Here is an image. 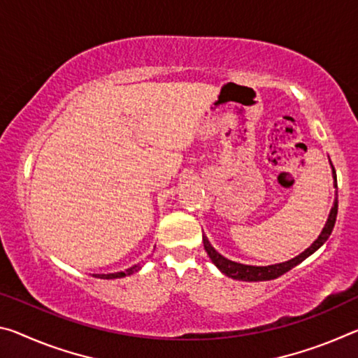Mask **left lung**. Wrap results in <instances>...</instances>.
Instances as JSON below:
<instances>
[{
    "instance_id": "left-lung-1",
    "label": "left lung",
    "mask_w": 358,
    "mask_h": 358,
    "mask_svg": "<svg viewBox=\"0 0 358 358\" xmlns=\"http://www.w3.org/2000/svg\"><path fill=\"white\" fill-rule=\"evenodd\" d=\"M333 178H334V188H338L336 183V172L333 169ZM336 215H338V192L336 197H334L333 207L330 210V215H328V220L323 229L320 232V236L317 237L315 242L312 243L309 248H306L303 253H299L298 257H294L292 259L285 261V263H279V264H271V266H248V264H241L236 263V261H231L228 258H224L223 255H220L215 248L210 245V242L206 236H202L203 241V248H206L207 255L212 259V263L217 266V268L223 272L224 275L231 277V279L236 280H243V282H261V280H272L280 277L282 274L290 271L294 266H298L301 261H304L308 257H310L312 253L323 245L327 242L328 237H330L331 231L334 228V223H336Z\"/></svg>"
}]
</instances>
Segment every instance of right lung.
I'll list each match as a JSON object with an SVG mask.
<instances>
[{"label":"right lung","instance_id":"1","mask_svg":"<svg viewBox=\"0 0 358 358\" xmlns=\"http://www.w3.org/2000/svg\"><path fill=\"white\" fill-rule=\"evenodd\" d=\"M138 271H140V264H135L132 268H129L122 272H113V274H94V277H99V279H119V277H126Z\"/></svg>","mask_w":358,"mask_h":358}]
</instances>
